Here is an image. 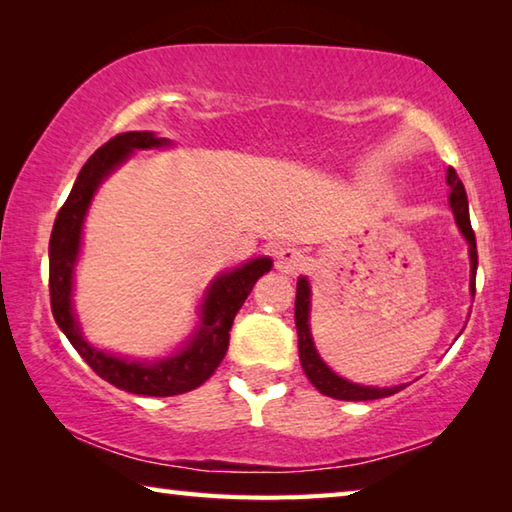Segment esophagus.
<instances>
[{"label":"esophagus","mask_w":512,"mask_h":512,"mask_svg":"<svg viewBox=\"0 0 512 512\" xmlns=\"http://www.w3.org/2000/svg\"><path fill=\"white\" fill-rule=\"evenodd\" d=\"M305 264H307V257L302 255V250H298V248L287 246V248H280L275 253V268L287 275L300 273L302 268H305Z\"/></svg>","instance_id":"obj_1"}]
</instances>
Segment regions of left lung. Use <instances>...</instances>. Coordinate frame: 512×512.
Wrapping results in <instances>:
<instances>
[{
	"mask_svg": "<svg viewBox=\"0 0 512 512\" xmlns=\"http://www.w3.org/2000/svg\"><path fill=\"white\" fill-rule=\"evenodd\" d=\"M447 185H449V207H452L454 212L458 230H461L467 246H470L467 248V255H470V293L474 298L476 264H479V257H476V237L470 223V205H467L465 187L452 167L447 169ZM309 311H311V284L307 277L302 275L298 277V287H296V329H298L300 366L320 393L327 397H334V400L366 402V400H381V397L395 395L397 391L406 388V384L384 386V388L363 386V384H354V381L345 379L341 375H336V372L329 368L323 359H320V354L316 350L314 336H311V327H309Z\"/></svg>",
	"mask_w": 512,
	"mask_h": 512,
	"instance_id": "8db88e82",
	"label": "left lung"
}]
</instances>
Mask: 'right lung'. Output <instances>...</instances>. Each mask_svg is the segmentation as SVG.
I'll return each instance as SVG.
<instances>
[{
  "instance_id": "obj_1",
  "label": "right lung",
  "mask_w": 512,
  "mask_h": 512,
  "mask_svg": "<svg viewBox=\"0 0 512 512\" xmlns=\"http://www.w3.org/2000/svg\"><path fill=\"white\" fill-rule=\"evenodd\" d=\"M167 137L151 131H131L112 137L83 164L79 178L54 221L49 239V296L58 327L81 354L83 361L101 379L126 393L169 397L194 391L219 368L230 343V327L237 311L253 291L255 282L271 271V257L248 259L232 271L219 273L205 289L198 305V325L180 348L164 359H135L124 354L99 350L85 339L74 314V271L81 255L85 216L103 180L119 169L133 151L164 149Z\"/></svg>"
}]
</instances>
